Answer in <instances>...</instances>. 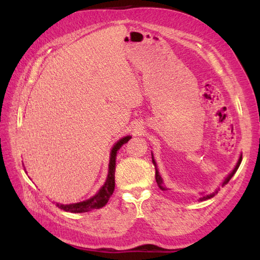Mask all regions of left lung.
<instances>
[{"label": "left lung", "instance_id": "left-lung-1", "mask_svg": "<svg viewBox=\"0 0 260 260\" xmlns=\"http://www.w3.org/2000/svg\"><path fill=\"white\" fill-rule=\"evenodd\" d=\"M152 161H153V164H154V166H155V170H156V172H155V179H156V182H157V184H158V186L161 188L162 191H165L166 190V188H165L162 185H161V183H162V179H161V177L158 175V170H157V165H156V162H155V160H154V157H153V154H152ZM241 161H242V156L240 157V159H239V161H238V164H237V166H235V168L233 169V171L231 172V174L228 176L226 178H225V180H224V182H223V185L224 184H226L228 182H229L230 181V179L233 177V175L235 174V172H237V170H238V168L240 167V164H241ZM217 193V192H216ZM215 194H210V195H205V196H203L202 199H200V201H206V200H208V199H210V198H212V196H214Z\"/></svg>", "mask_w": 260, "mask_h": 260}]
</instances>
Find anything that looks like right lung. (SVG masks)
<instances>
[{
	"mask_svg": "<svg viewBox=\"0 0 260 260\" xmlns=\"http://www.w3.org/2000/svg\"><path fill=\"white\" fill-rule=\"evenodd\" d=\"M131 139V137H125L114 145L112 153H111V160H109V170H108V177L105 184L101 188L100 192L94 195L88 201L80 202L77 204H70V205H57L60 209L69 211V212H86L91 211L93 209H99L105 206L108 200L111 199V196L114 193L115 190V169H116V156L117 151H119V148L122 146V144L127 143Z\"/></svg>",
	"mask_w": 260,
	"mask_h": 260,
	"instance_id": "add662e5",
	"label": "right lung"
}]
</instances>
